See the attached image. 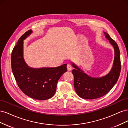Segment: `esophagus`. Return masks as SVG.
<instances>
[{
	"label": "esophagus",
	"mask_w": 128,
	"mask_h": 128,
	"mask_svg": "<svg viewBox=\"0 0 128 128\" xmlns=\"http://www.w3.org/2000/svg\"><path fill=\"white\" fill-rule=\"evenodd\" d=\"M67 70H68V71H70V70H72V66H71L70 64H67Z\"/></svg>",
	"instance_id": "esophagus-1"
}]
</instances>
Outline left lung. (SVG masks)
Segmentation results:
<instances>
[{"mask_svg": "<svg viewBox=\"0 0 128 128\" xmlns=\"http://www.w3.org/2000/svg\"><path fill=\"white\" fill-rule=\"evenodd\" d=\"M104 33L114 50L113 64L109 72L102 77H91L71 62L72 67L75 68L72 70L74 78V86L77 95L83 99H94L106 94L116 83L121 72L118 46L107 32H104Z\"/></svg>", "mask_w": 128, "mask_h": 128, "instance_id": "left-lung-1", "label": "left lung"}]
</instances>
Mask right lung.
Returning <instances> with one entry per match:
<instances>
[{"label":"right lung","instance_id":"1","mask_svg":"<svg viewBox=\"0 0 128 128\" xmlns=\"http://www.w3.org/2000/svg\"><path fill=\"white\" fill-rule=\"evenodd\" d=\"M32 32V30L25 32L14 48L11 56L12 69L18 87L25 94L44 100L55 94L58 80L67 70V64L56 67H29L24 57V40Z\"/></svg>","mask_w":128,"mask_h":128}]
</instances>
